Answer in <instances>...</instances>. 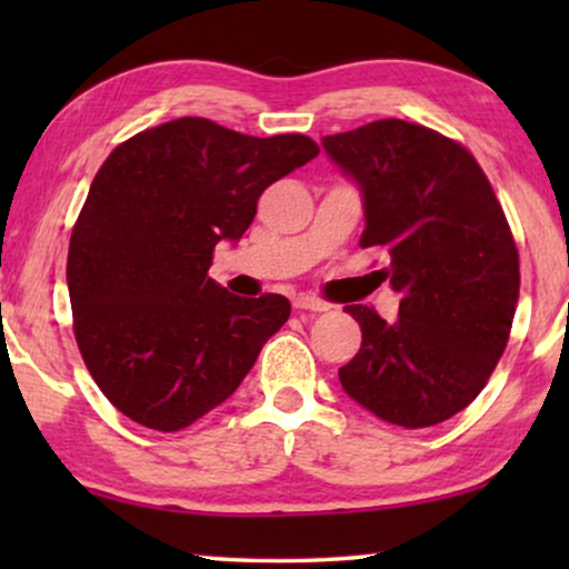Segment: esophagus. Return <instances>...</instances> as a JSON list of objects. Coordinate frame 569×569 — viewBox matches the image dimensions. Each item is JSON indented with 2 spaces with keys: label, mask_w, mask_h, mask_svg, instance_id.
I'll return each instance as SVG.
<instances>
[{
  "label": "esophagus",
  "mask_w": 569,
  "mask_h": 569,
  "mask_svg": "<svg viewBox=\"0 0 569 569\" xmlns=\"http://www.w3.org/2000/svg\"><path fill=\"white\" fill-rule=\"evenodd\" d=\"M292 306L298 308V310H310V313H323V310L331 308L329 302H323L321 298H316V295H308V292L295 295Z\"/></svg>",
  "instance_id": "esophagus-1"
}]
</instances>
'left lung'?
<instances>
[{
	"instance_id": "1",
	"label": "left lung",
	"mask_w": 569,
	"mask_h": 569,
	"mask_svg": "<svg viewBox=\"0 0 569 569\" xmlns=\"http://www.w3.org/2000/svg\"><path fill=\"white\" fill-rule=\"evenodd\" d=\"M360 189L362 248L388 256L399 318L347 306L362 347L339 370L349 399L419 430L477 399L508 345L518 306V248L479 162L453 139L380 119L321 139Z\"/></svg>"
}]
</instances>
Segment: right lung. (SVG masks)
<instances>
[{
	"instance_id": "obj_1",
	"label": "right lung",
	"mask_w": 569,
	"mask_h": 569,
	"mask_svg": "<svg viewBox=\"0 0 569 569\" xmlns=\"http://www.w3.org/2000/svg\"><path fill=\"white\" fill-rule=\"evenodd\" d=\"M316 154L310 137L193 116L108 154L69 240L67 287L82 360L121 415L176 432L236 393L290 300L228 292L207 277L212 251L238 243L261 193Z\"/></svg>"
}]
</instances>
